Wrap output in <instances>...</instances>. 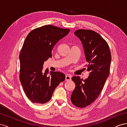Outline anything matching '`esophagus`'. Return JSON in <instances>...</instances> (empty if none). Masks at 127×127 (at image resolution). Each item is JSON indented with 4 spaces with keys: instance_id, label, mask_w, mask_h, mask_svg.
I'll return each instance as SVG.
<instances>
[{
    "instance_id": "obj_1",
    "label": "esophagus",
    "mask_w": 127,
    "mask_h": 127,
    "mask_svg": "<svg viewBox=\"0 0 127 127\" xmlns=\"http://www.w3.org/2000/svg\"><path fill=\"white\" fill-rule=\"evenodd\" d=\"M71 79V75L70 74H67L65 75V81L70 80Z\"/></svg>"
}]
</instances>
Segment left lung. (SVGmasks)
<instances>
[{
  "label": "left lung",
  "instance_id": "1",
  "mask_svg": "<svg viewBox=\"0 0 127 127\" xmlns=\"http://www.w3.org/2000/svg\"><path fill=\"white\" fill-rule=\"evenodd\" d=\"M74 34L84 47L89 75L84 80L79 76L72 78L75 87L71 100L74 105L83 108L93 103L102 92L109 75L111 55L107 43L96 32L80 29Z\"/></svg>",
  "mask_w": 127,
  "mask_h": 127
}]
</instances>
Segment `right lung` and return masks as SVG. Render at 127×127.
I'll list each match as a JSON object with an SVG mask.
<instances>
[{"label": "right lung", "instance_id": "1", "mask_svg": "<svg viewBox=\"0 0 127 127\" xmlns=\"http://www.w3.org/2000/svg\"><path fill=\"white\" fill-rule=\"evenodd\" d=\"M70 30L47 25L31 31L25 39L20 54V80L32 102L44 104L51 99L54 90L65 79L60 72H42L44 62L52 57L56 43Z\"/></svg>", "mask_w": 127, "mask_h": 127}]
</instances>
